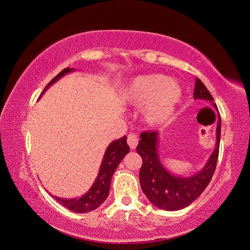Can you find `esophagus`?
<instances>
[{
  "instance_id": "1",
  "label": "esophagus",
  "mask_w": 250,
  "mask_h": 250,
  "mask_svg": "<svg viewBox=\"0 0 250 250\" xmlns=\"http://www.w3.org/2000/svg\"><path fill=\"white\" fill-rule=\"evenodd\" d=\"M127 142H128V145H129L130 149H132V150L135 149L138 146V143H139L138 135L134 133H129L127 137Z\"/></svg>"
}]
</instances>
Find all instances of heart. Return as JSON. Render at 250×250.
Returning a JSON list of instances; mask_svg holds the SVG:
<instances>
[{"mask_svg":"<svg viewBox=\"0 0 250 250\" xmlns=\"http://www.w3.org/2000/svg\"><path fill=\"white\" fill-rule=\"evenodd\" d=\"M127 102L144 106V117L151 125L168 121L183 98V87L163 74H147L134 77L122 90Z\"/></svg>","mask_w":250,"mask_h":250,"instance_id":"b5f03b06","label":"heart"}]
</instances>
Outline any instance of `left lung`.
<instances>
[{
  "mask_svg": "<svg viewBox=\"0 0 250 250\" xmlns=\"http://www.w3.org/2000/svg\"><path fill=\"white\" fill-rule=\"evenodd\" d=\"M195 100H206L217 109L208 89L199 78H195ZM221 135V118L218 115L216 129V146L204 167L192 174L183 176L171 173L163 165L158 154L160 132L148 131L141 133V141L137 152L143 160L140 170V184L142 191L149 201L156 208L165 210H178L187 208L197 199L214 175L219 155Z\"/></svg>",
  "mask_w": 250,
  "mask_h": 250,
  "instance_id": "obj_1",
  "label": "left lung"
}]
</instances>
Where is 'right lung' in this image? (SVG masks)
Here are the masks:
<instances>
[{
  "label": "right lung",
  "mask_w": 250,
  "mask_h": 250,
  "mask_svg": "<svg viewBox=\"0 0 250 250\" xmlns=\"http://www.w3.org/2000/svg\"><path fill=\"white\" fill-rule=\"evenodd\" d=\"M74 71L75 69H73V67L72 69H70V67L63 69L56 77H54L49 82V84L42 90L41 97L47 92V89L52 84H54L56 81L63 77L64 75L72 73ZM126 140V135H124L123 138L112 141L107 146L106 150H105L98 176L95 179L93 186L89 188V190L84 195H82L79 198L69 199L58 197V196H54L52 194L51 195L56 199V201L62 203L64 208H69L72 211H75V213H88V211H92L97 208H99L106 200L109 194L110 183L113 173H115L116 169L118 168L119 164L122 162L124 156L129 152V146L127 145Z\"/></svg>",
  "instance_id": "add662e5"
}]
</instances>
